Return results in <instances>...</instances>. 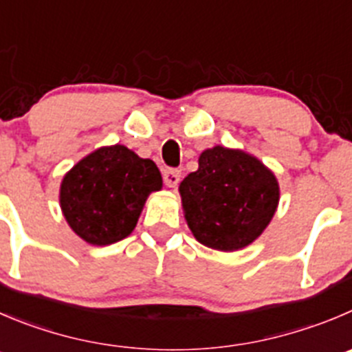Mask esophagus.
<instances>
[{
    "instance_id": "34e87169",
    "label": "esophagus",
    "mask_w": 352,
    "mask_h": 352,
    "mask_svg": "<svg viewBox=\"0 0 352 352\" xmlns=\"http://www.w3.org/2000/svg\"><path fill=\"white\" fill-rule=\"evenodd\" d=\"M162 176H164V183H166L169 188H176L179 183V178H182V170L174 169V167H166Z\"/></svg>"
}]
</instances>
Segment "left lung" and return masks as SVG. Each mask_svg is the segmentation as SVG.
Masks as SVG:
<instances>
[{
	"label": "left lung",
	"mask_w": 352,
	"mask_h": 352,
	"mask_svg": "<svg viewBox=\"0 0 352 352\" xmlns=\"http://www.w3.org/2000/svg\"><path fill=\"white\" fill-rule=\"evenodd\" d=\"M186 223L204 245L232 252L252 243L280 199L274 174L256 157L224 146L202 152L199 169L179 185Z\"/></svg>",
	"instance_id": "1"
}]
</instances>
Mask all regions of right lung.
Returning <instances> with one entry per match:
<instances>
[{
    "label": "right lung",
    "mask_w": 352,
    "mask_h": 352,
    "mask_svg": "<svg viewBox=\"0 0 352 352\" xmlns=\"http://www.w3.org/2000/svg\"><path fill=\"white\" fill-rule=\"evenodd\" d=\"M160 188L162 176L152 160L122 145L103 146L65 174L60 206L82 240L110 245L135 230L146 197Z\"/></svg>",
    "instance_id": "obj_1"
}]
</instances>
